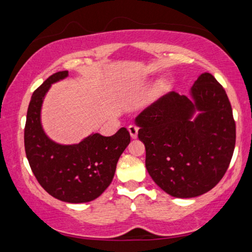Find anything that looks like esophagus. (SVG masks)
I'll list each match as a JSON object with an SVG mask.
<instances>
[{"mask_svg":"<svg viewBox=\"0 0 252 252\" xmlns=\"http://www.w3.org/2000/svg\"><path fill=\"white\" fill-rule=\"evenodd\" d=\"M127 130H129L130 135H131L132 139L138 138V127H136L135 126H129V127H127Z\"/></svg>","mask_w":252,"mask_h":252,"instance_id":"34e87169","label":"esophagus"}]
</instances>
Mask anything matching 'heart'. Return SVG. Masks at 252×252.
I'll return each instance as SVG.
<instances>
[{
	"label": "heart",
	"mask_w": 252,
	"mask_h": 252,
	"mask_svg": "<svg viewBox=\"0 0 252 252\" xmlns=\"http://www.w3.org/2000/svg\"><path fill=\"white\" fill-rule=\"evenodd\" d=\"M165 87H167V84H165L164 81H159L156 85V93L163 92L165 90Z\"/></svg>",
	"instance_id": "1"
}]
</instances>
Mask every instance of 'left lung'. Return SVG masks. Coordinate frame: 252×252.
Returning <instances> with one entry per match:
<instances>
[{
  "mask_svg": "<svg viewBox=\"0 0 252 252\" xmlns=\"http://www.w3.org/2000/svg\"><path fill=\"white\" fill-rule=\"evenodd\" d=\"M134 123L146 147V168L164 192L194 198L217 186L229 167L236 123L227 93L204 72L189 95L169 92L144 109Z\"/></svg>",
  "mask_w": 252,
  "mask_h": 252,
  "instance_id": "obj_1",
  "label": "left lung"
}]
</instances>
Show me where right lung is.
Returning <instances> with one entry per match:
<instances>
[{
	"label": "right lung",
	"instance_id": "right-lung-1",
	"mask_svg": "<svg viewBox=\"0 0 252 252\" xmlns=\"http://www.w3.org/2000/svg\"><path fill=\"white\" fill-rule=\"evenodd\" d=\"M67 76V71L54 73L32 94L24 129L25 153L36 180L49 194L69 203L90 202L112 182L130 134L121 127L111 136L91 133L73 144L50 139L42 126V105L51 85Z\"/></svg>",
	"mask_w": 252,
	"mask_h": 252
}]
</instances>
